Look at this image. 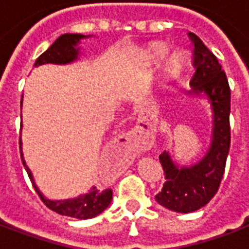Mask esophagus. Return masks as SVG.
<instances>
[{
	"label": "esophagus",
	"instance_id": "1",
	"mask_svg": "<svg viewBox=\"0 0 249 249\" xmlns=\"http://www.w3.org/2000/svg\"><path fill=\"white\" fill-rule=\"evenodd\" d=\"M153 135L151 129H133L123 137V145L130 152L141 151L151 144Z\"/></svg>",
	"mask_w": 249,
	"mask_h": 249
}]
</instances>
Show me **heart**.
<instances>
[{
	"mask_svg": "<svg viewBox=\"0 0 249 249\" xmlns=\"http://www.w3.org/2000/svg\"><path fill=\"white\" fill-rule=\"evenodd\" d=\"M167 53V48L164 44L160 42H153L146 48L145 57L148 62H157L161 60L162 57ZM183 69V60L178 56H173L169 65H168V74L169 76H178V73Z\"/></svg>",
	"mask_w": 249,
	"mask_h": 249,
	"instance_id": "heart-1",
	"label": "heart"
}]
</instances>
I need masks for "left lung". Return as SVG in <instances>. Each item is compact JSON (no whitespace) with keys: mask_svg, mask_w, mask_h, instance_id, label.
Here are the masks:
<instances>
[{"mask_svg":"<svg viewBox=\"0 0 249 249\" xmlns=\"http://www.w3.org/2000/svg\"><path fill=\"white\" fill-rule=\"evenodd\" d=\"M193 53L195 74L191 94L205 96L212 108V140L205 156L189 167L173 162L168 152L159 156L165 183L156 195L164 208L178 213L195 212L213 197L224 175L231 145V89L225 71L197 36L188 33Z\"/></svg>","mask_w":249,"mask_h":249,"instance_id":"obj_1","label":"left lung"}]
</instances>
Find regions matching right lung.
Returning <instances> with one entry per match:
<instances>
[{
    "label": "right lung",
    "mask_w": 249,
    "mask_h": 249,
    "mask_svg": "<svg viewBox=\"0 0 249 249\" xmlns=\"http://www.w3.org/2000/svg\"><path fill=\"white\" fill-rule=\"evenodd\" d=\"M82 38H87V36L71 35V33L60 36L52 44L51 48L46 52H44L36 60L35 66L44 65V64L65 65V64H71V62L76 61L78 58V53H80V48H77V45L80 44V40H82ZM21 104H22V100H21ZM19 144H21V140H19ZM21 160H22V164H24L25 169L28 172L30 181L33 184L36 192L38 193V196L42 200V203L45 204L49 209L57 212V213L80 220L92 219V217H96L97 214L104 212L112 201V195H113L112 189L108 188V189H104V191H98L96 187L90 188V191L87 195H80L76 198L49 200L40 192L38 187L36 185L32 171L26 167V162H25L24 156H22V151H21Z\"/></svg>",
    "instance_id": "obj_1"
}]
</instances>
